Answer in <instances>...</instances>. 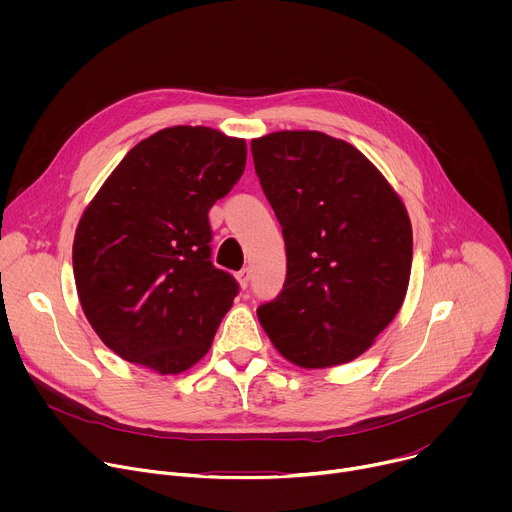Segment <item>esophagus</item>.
I'll use <instances>...</instances> for the list:
<instances>
[{
  "instance_id": "34e87169",
  "label": "esophagus",
  "mask_w": 512,
  "mask_h": 512,
  "mask_svg": "<svg viewBox=\"0 0 512 512\" xmlns=\"http://www.w3.org/2000/svg\"><path fill=\"white\" fill-rule=\"evenodd\" d=\"M237 279H239L241 287L245 289V287L249 285V281H251V267H243V269L237 273Z\"/></svg>"
}]
</instances>
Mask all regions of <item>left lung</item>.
<instances>
[{"mask_svg": "<svg viewBox=\"0 0 512 512\" xmlns=\"http://www.w3.org/2000/svg\"><path fill=\"white\" fill-rule=\"evenodd\" d=\"M251 154L287 257L283 289L257 308L261 326L304 369L360 356L405 300V206L367 158L326 133H269L253 139Z\"/></svg>", "mask_w": 512, "mask_h": 512, "instance_id": "8db88e82", "label": "left lung"}]
</instances>
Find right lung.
Listing matches in <instances>:
<instances>
[{"label": "right lung", "instance_id": "right-lung-1", "mask_svg": "<svg viewBox=\"0 0 512 512\" xmlns=\"http://www.w3.org/2000/svg\"><path fill=\"white\" fill-rule=\"evenodd\" d=\"M245 162L243 139L168 127L129 150L85 210L72 245L79 300L121 358L178 375L208 352L239 294L210 259L208 210Z\"/></svg>", "mask_w": 512, "mask_h": 512}]
</instances>
